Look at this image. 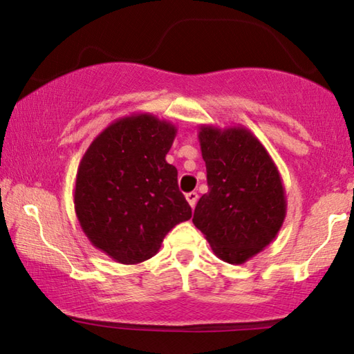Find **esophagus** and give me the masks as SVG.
Here are the masks:
<instances>
[{"mask_svg": "<svg viewBox=\"0 0 354 354\" xmlns=\"http://www.w3.org/2000/svg\"><path fill=\"white\" fill-rule=\"evenodd\" d=\"M186 200L189 201L190 207H195V205H197V201H198V194L197 192H189V194H186Z\"/></svg>", "mask_w": 354, "mask_h": 354, "instance_id": "esophagus-1", "label": "esophagus"}]
</instances>
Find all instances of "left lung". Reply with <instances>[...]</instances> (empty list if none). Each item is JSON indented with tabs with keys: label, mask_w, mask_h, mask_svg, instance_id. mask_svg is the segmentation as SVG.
<instances>
[{
	"label": "left lung",
	"mask_w": 354,
	"mask_h": 354,
	"mask_svg": "<svg viewBox=\"0 0 354 354\" xmlns=\"http://www.w3.org/2000/svg\"><path fill=\"white\" fill-rule=\"evenodd\" d=\"M207 194L198 200L194 225L221 260L243 265L277 236L287 214L282 178L249 129L200 126Z\"/></svg>",
	"instance_id": "1"
}]
</instances>
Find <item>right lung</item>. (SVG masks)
Masks as SVG:
<instances>
[{"label": "right lung", "instance_id": "1", "mask_svg": "<svg viewBox=\"0 0 354 354\" xmlns=\"http://www.w3.org/2000/svg\"><path fill=\"white\" fill-rule=\"evenodd\" d=\"M178 129L149 113L106 126L77 170L74 205L94 248L122 265L149 260L167 233L192 217L178 189V170L165 160Z\"/></svg>", "mask_w": 354, "mask_h": 354}]
</instances>
